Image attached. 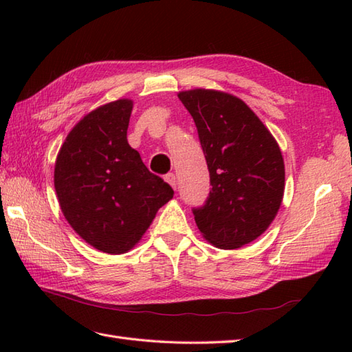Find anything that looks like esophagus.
Returning a JSON list of instances; mask_svg holds the SVG:
<instances>
[{"instance_id":"esophagus-1","label":"esophagus","mask_w":352,"mask_h":352,"mask_svg":"<svg viewBox=\"0 0 352 352\" xmlns=\"http://www.w3.org/2000/svg\"><path fill=\"white\" fill-rule=\"evenodd\" d=\"M164 180H166L174 189L177 188V177H175V174H172V172H170V174H166V175H164Z\"/></svg>"}]
</instances>
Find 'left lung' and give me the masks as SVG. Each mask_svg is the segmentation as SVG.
Wrapping results in <instances>:
<instances>
[{
  "label": "left lung",
  "instance_id": "left-lung-1",
  "mask_svg": "<svg viewBox=\"0 0 352 352\" xmlns=\"http://www.w3.org/2000/svg\"><path fill=\"white\" fill-rule=\"evenodd\" d=\"M197 125L210 186L192 213L208 242L234 250L263 234L281 206L284 162L272 134L233 95L195 89L178 94Z\"/></svg>",
  "mask_w": 352,
  "mask_h": 352
}]
</instances>
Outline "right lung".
<instances>
[{"mask_svg": "<svg viewBox=\"0 0 352 352\" xmlns=\"http://www.w3.org/2000/svg\"><path fill=\"white\" fill-rule=\"evenodd\" d=\"M133 102L118 100L74 126L57 155L54 186L71 227L94 248L122 254L136 245L174 189L149 172L126 142Z\"/></svg>", "mask_w": 352, "mask_h": 352, "instance_id": "add662e5", "label": "right lung"}]
</instances>
